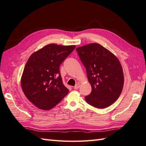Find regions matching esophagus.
I'll return each instance as SVG.
<instances>
[{
  "label": "esophagus",
  "mask_w": 146,
  "mask_h": 146,
  "mask_svg": "<svg viewBox=\"0 0 146 146\" xmlns=\"http://www.w3.org/2000/svg\"><path fill=\"white\" fill-rule=\"evenodd\" d=\"M80 87V84H76V85L74 86V89H78Z\"/></svg>",
  "instance_id": "esophagus-1"
}]
</instances>
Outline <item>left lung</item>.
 <instances>
[{
    "label": "left lung",
    "instance_id": "obj_1",
    "mask_svg": "<svg viewBox=\"0 0 146 146\" xmlns=\"http://www.w3.org/2000/svg\"><path fill=\"white\" fill-rule=\"evenodd\" d=\"M76 50L86 69L92 88L86 100L98 109L109 107L120 96L124 84V74L119 60L98 43L78 47Z\"/></svg>",
    "mask_w": 146,
    "mask_h": 146
}]
</instances>
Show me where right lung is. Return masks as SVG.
<instances>
[{
    "instance_id": "1",
    "label": "right lung",
    "mask_w": 146,
    "mask_h": 146,
    "mask_svg": "<svg viewBox=\"0 0 146 146\" xmlns=\"http://www.w3.org/2000/svg\"><path fill=\"white\" fill-rule=\"evenodd\" d=\"M75 47L74 45L50 44L35 52L28 58L21 78V86L27 98L38 109H52L68 93L59 68Z\"/></svg>"
}]
</instances>
